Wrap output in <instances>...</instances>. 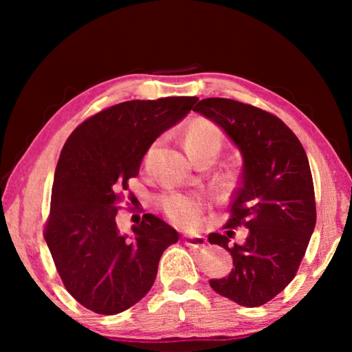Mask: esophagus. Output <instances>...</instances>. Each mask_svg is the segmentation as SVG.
<instances>
[{
	"label": "esophagus",
	"mask_w": 352,
	"mask_h": 352,
	"mask_svg": "<svg viewBox=\"0 0 352 352\" xmlns=\"http://www.w3.org/2000/svg\"><path fill=\"white\" fill-rule=\"evenodd\" d=\"M183 241L186 245H190V247H204L206 241L205 237H201L200 234H190V233H186L183 236Z\"/></svg>",
	"instance_id": "obj_1"
}]
</instances>
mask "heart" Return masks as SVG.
<instances>
[{
    "instance_id": "b5f03b06",
    "label": "heart",
    "mask_w": 352,
    "mask_h": 352,
    "mask_svg": "<svg viewBox=\"0 0 352 352\" xmlns=\"http://www.w3.org/2000/svg\"><path fill=\"white\" fill-rule=\"evenodd\" d=\"M225 144V135L216 124L208 119H195L184 132V147L189 157L197 162L199 158L216 157ZM237 180V170L230 168L219 177V184L223 190L234 186ZM162 210L172 222L177 225H190L199 219L201 204L199 199L183 194H166L162 197Z\"/></svg>"
}]
</instances>
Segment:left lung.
<instances>
[{"label": "left lung", "instance_id": "1", "mask_svg": "<svg viewBox=\"0 0 352 352\" xmlns=\"http://www.w3.org/2000/svg\"><path fill=\"white\" fill-rule=\"evenodd\" d=\"M194 110L222 127L243 157L241 186L223 225L228 231L208 236L231 253L234 269L210 285L241 306H262L295 278L317 222L307 155L281 119L254 105L208 98ZM237 226L249 228L241 246L229 243Z\"/></svg>", "mask_w": 352, "mask_h": 352}]
</instances>
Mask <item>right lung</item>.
<instances>
[{"label":"right lung","mask_w":352,"mask_h":352,"mask_svg":"<svg viewBox=\"0 0 352 352\" xmlns=\"http://www.w3.org/2000/svg\"><path fill=\"white\" fill-rule=\"evenodd\" d=\"M197 100L116 104L85 119L65 142L43 236L65 289L83 307L116 315L136 305L153 285L163 252L178 241L153 214L132 226V237L118 230L116 216L148 147Z\"/></svg>","instance_id":"obj_1"}]
</instances>
